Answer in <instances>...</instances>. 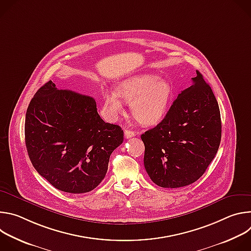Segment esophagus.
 <instances>
[{
  "instance_id": "1",
  "label": "esophagus",
  "mask_w": 251,
  "mask_h": 251,
  "mask_svg": "<svg viewBox=\"0 0 251 251\" xmlns=\"http://www.w3.org/2000/svg\"><path fill=\"white\" fill-rule=\"evenodd\" d=\"M124 136H125V138H126V139L132 138V137H134V136H135V132H134V131H131V130L126 129V130L124 131Z\"/></svg>"
}]
</instances>
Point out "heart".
<instances>
[{
  "mask_svg": "<svg viewBox=\"0 0 251 251\" xmlns=\"http://www.w3.org/2000/svg\"><path fill=\"white\" fill-rule=\"evenodd\" d=\"M174 98V89L157 75H140L121 81L116 92L103 91L104 108L111 119L124 112L121 100L131 104L133 117L142 125L159 124L167 115Z\"/></svg>",
  "mask_w": 251,
  "mask_h": 251,
  "instance_id": "heart-1",
  "label": "heart"
}]
</instances>
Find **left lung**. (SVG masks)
I'll return each mask as SVG.
<instances>
[{"instance_id":"obj_1","label":"left lung","mask_w":251,"mask_h":251,"mask_svg":"<svg viewBox=\"0 0 251 251\" xmlns=\"http://www.w3.org/2000/svg\"><path fill=\"white\" fill-rule=\"evenodd\" d=\"M221 138L218 101L197 71L193 84L177 95L165 118L141 135L146 172L162 188L191 185L217 155Z\"/></svg>"}]
</instances>
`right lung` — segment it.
<instances>
[{
    "mask_svg": "<svg viewBox=\"0 0 251 251\" xmlns=\"http://www.w3.org/2000/svg\"><path fill=\"white\" fill-rule=\"evenodd\" d=\"M25 138L42 176L59 191L83 194L101 183L124 134L120 126L101 119L92 97L58 90L50 80L29 102Z\"/></svg>",
    "mask_w": 251,
    "mask_h": 251,
    "instance_id": "right-lung-1",
    "label": "right lung"
}]
</instances>
